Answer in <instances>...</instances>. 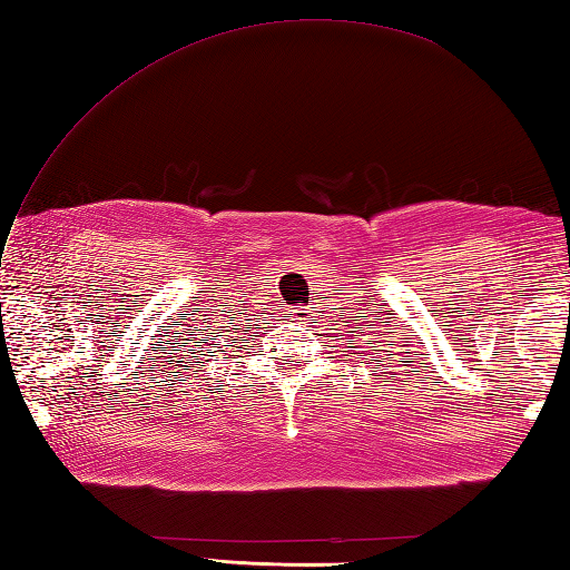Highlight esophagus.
<instances>
[{"instance_id":"1","label":"esophagus","mask_w":570,"mask_h":570,"mask_svg":"<svg viewBox=\"0 0 570 570\" xmlns=\"http://www.w3.org/2000/svg\"><path fill=\"white\" fill-rule=\"evenodd\" d=\"M308 308L304 306H294L292 311H288V316H292V321H308Z\"/></svg>"}]
</instances>
